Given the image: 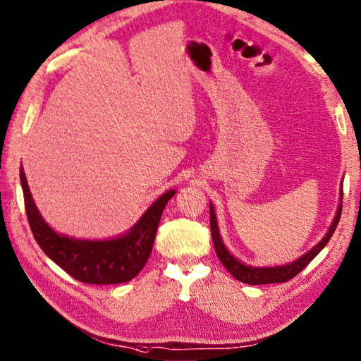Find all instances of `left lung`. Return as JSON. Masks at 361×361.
Returning a JSON list of instances; mask_svg holds the SVG:
<instances>
[{"label": "left lung", "instance_id": "obj_1", "mask_svg": "<svg viewBox=\"0 0 361 361\" xmlns=\"http://www.w3.org/2000/svg\"><path fill=\"white\" fill-rule=\"evenodd\" d=\"M339 205H337L336 210V216L331 226L328 228V231L323 236L322 241H319L317 245H313L310 250H307L304 255H300L299 259L286 263V265H276V267H252V265H245L244 262L238 260L230 250L226 249L225 243H223L221 234H220V228H219V221H216V214L214 209V204H209L210 207V231H212V239H214V245H215V252L219 255L220 262L223 263V267L230 271L238 281L245 283V284H273V283H286L289 279H293L295 274H299L304 268L310 263L314 257H317L322 250L324 249V245L329 243L331 236L336 231L337 223H339L341 214H342V192L339 196Z\"/></svg>", "mask_w": 361, "mask_h": 361}]
</instances>
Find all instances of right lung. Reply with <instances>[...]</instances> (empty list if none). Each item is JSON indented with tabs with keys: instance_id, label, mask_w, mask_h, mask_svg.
I'll list each match as a JSON object with an SVG mask.
<instances>
[{
	"instance_id": "right-lung-1",
	"label": "right lung",
	"mask_w": 361,
	"mask_h": 361,
	"mask_svg": "<svg viewBox=\"0 0 361 361\" xmlns=\"http://www.w3.org/2000/svg\"><path fill=\"white\" fill-rule=\"evenodd\" d=\"M27 219L35 241L56 265L72 278L88 284L127 283L138 274L149 259L157 226L165 205L175 190L157 197L127 233L109 239H77L53 230L39 214L20 167Z\"/></svg>"
}]
</instances>
